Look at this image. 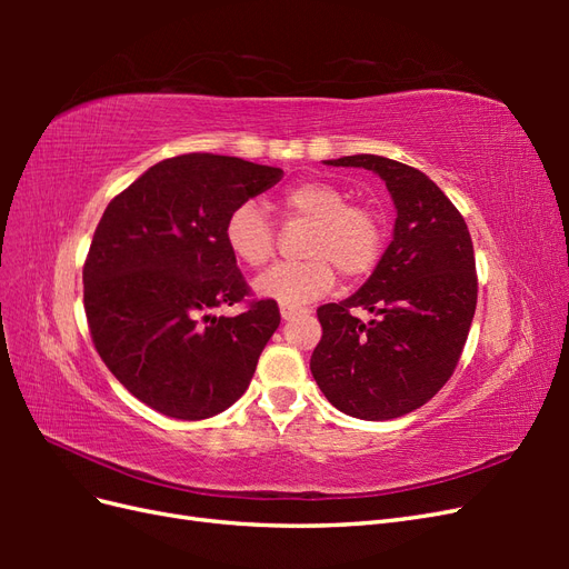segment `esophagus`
I'll list each match as a JSON object with an SVG mask.
<instances>
[{
	"label": "esophagus",
	"instance_id": "obj_1",
	"mask_svg": "<svg viewBox=\"0 0 569 569\" xmlns=\"http://www.w3.org/2000/svg\"><path fill=\"white\" fill-rule=\"evenodd\" d=\"M303 313H306L303 308H297V306H280L282 320H295V318H299V316H303Z\"/></svg>",
	"mask_w": 569,
	"mask_h": 569
}]
</instances>
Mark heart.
I'll return each mask as SVG.
<instances>
[{
	"label": "heart",
	"mask_w": 569,
	"mask_h": 569,
	"mask_svg": "<svg viewBox=\"0 0 569 569\" xmlns=\"http://www.w3.org/2000/svg\"><path fill=\"white\" fill-rule=\"evenodd\" d=\"M341 187L325 180H306L282 197L287 218L311 222L301 253L303 261L278 263L256 278L258 297L280 306L313 301L335 284V270L347 280H360L377 266L385 244L382 220L363 203H347ZM222 237L239 263L258 268L274 253V230L256 201L234 206L226 218Z\"/></svg>",
	"instance_id": "b5f03b06"
}]
</instances>
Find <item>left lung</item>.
Returning a JSON list of instances; mask_svg holds the SVG:
<instances>
[{"mask_svg":"<svg viewBox=\"0 0 569 569\" xmlns=\"http://www.w3.org/2000/svg\"><path fill=\"white\" fill-rule=\"evenodd\" d=\"M380 176L396 206L393 239L356 295L318 308L311 372L335 408L393 420L425 406L453 375L477 306L470 230L418 168L375 153L325 161ZM358 310L371 318L360 321Z\"/></svg>","mask_w":569,"mask_h":569,"instance_id":"1","label":"left lung"}]
</instances>
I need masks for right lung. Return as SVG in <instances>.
Listing matches in <instances>:
<instances>
[{
	"instance_id": "right-lung-1",
	"label": "right lung",
	"mask_w": 569,
	"mask_h": 569,
	"mask_svg": "<svg viewBox=\"0 0 569 569\" xmlns=\"http://www.w3.org/2000/svg\"><path fill=\"white\" fill-rule=\"evenodd\" d=\"M282 170L216 153L151 166L111 199L82 268L84 316L116 380L176 420L218 416L242 396L280 308L249 297L222 228Z\"/></svg>"
}]
</instances>
